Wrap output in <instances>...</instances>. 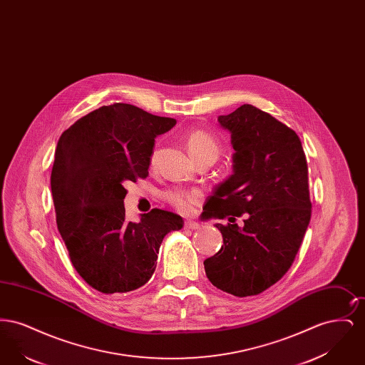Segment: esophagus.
Returning <instances> with one entry per match:
<instances>
[{"instance_id":"34e87169","label":"esophagus","mask_w":365,"mask_h":365,"mask_svg":"<svg viewBox=\"0 0 365 365\" xmlns=\"http://www.w3.org/2000/svg\"><path fill=\"white\" fill-rule=\"evenodd\" d=\"M185 228H187V230H198V228H200V225H198V223H195V222L187 220V222H185Z\"/></svg>"}]
</instances>
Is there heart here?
<instances>
[{
	"label": "heart",
	"mask_w": 365,
	"mask_h": 365,
	"mask_svg": "<svg viewBox=\"0 0 365 365\" xmlns=\"http://www.w3.org/2000/svg\"><path fill=\"white\" fill-rule=\"evenodd\" d=\"M186 145H187V149H189L191 156L194 157L195 160H200V158L207 156L217 157L219 150H220L217 139L204 130L191 131L186 138ZM157 157H158V152L155 150L152 158H150L152 165L156 164ZM163 198L170 205L178 209L179 212L186 213L190 210V207L194 202L200 201L201 192L197 190H186V189H180V187H173V189H168L163 192Z\"/></svg>",
	"instance_id": "b5f03b06"
}]
</instances>
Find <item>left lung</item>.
Instances as JSON below:
<instances>
[{"label":"left lung","mask_w":365,"mask_h":365,"mask_svg":"<svg viewBox=\"0 0 365 365\" xmlns=\"http://www.w3.org/2000/svg\"><path fill=\"white\" fill-rule=\"evenodd\" d=\"M219 123L231 134L232 175L207 200L222 249L204 261L210 283L235 297L260 294L289 271L311 220L308 164L292 128L245 104ZM245 216L244 226L235 217Z\"/></svg>","instance_id":"obj_1"}]
</instances>
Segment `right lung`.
Instances as JSON below:
<instances>
[{
    "label": "right lung",
    "mask_w": 365,
    "mask_h": 365,
    "mask_svg": "<svg viewBox=\"0 0 365 365\" xmlns=\"http://www.w3.org/2000/svg\"><path fill=\"white\" fill-rule=\"evenodd\" d=\"M175 124L116 103L81 118L57 142L51 175L57 228L78 274L101 293L143 286L164 237L183 227L179 215L163 209L127 222L124 209V185L149 175L155 138Z\"/></svg>",
    "instance_id": "right-lung-1"
}]
</instances>
